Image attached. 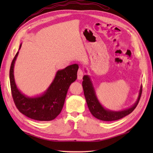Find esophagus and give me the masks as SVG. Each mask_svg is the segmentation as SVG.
I'll use <instances>...</instances> for the list:
<instances>
[{"instance_id": "esophagus-1", "label": "esophagus", "mask_w": 153, "mask_h": 153, "mask_svg": "<svg viewBox=\"0 0 153 153\" xmlns=\"http://www.w3.org/2000/svg\"><path fill=\"white\" fill-rule=\"evenodd\" d=\"M83 75H84V71H83L82 69L79 68V69L78 70V71H77V79L79 80L82 79L83 78Z\"/></svg>"}]
</instances>
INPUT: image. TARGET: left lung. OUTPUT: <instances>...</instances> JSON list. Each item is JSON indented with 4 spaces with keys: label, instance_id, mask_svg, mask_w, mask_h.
<instances>
[{
    "label": "left lung",
    "instance_id": "obj_1",
    "mask_svg": "<svg viewBox=\"0 0 153 153\" xmlns=\"http://www.w3.org/2000/svg\"><path fill=\"white\" fill-rule=\"evenodd\" d=\"M83 89L84 91L86 102L88 108L92 115L96 118L102 120V121H114L121 119L127 115L129 114L134 111V109L137 106L139 100H140L142 93V86H141L139 91L138 99L137 101L131 107L121 111H112L104 108L97 99L95 89L93 86V83L91 81L89 76L85 75L83 77Z\"/></svg>",
    "mask_w": 153,
    "mask_h": 153
}]
</instances>
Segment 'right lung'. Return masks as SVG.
<instances>
[{
	"label": "right lung",
	"instance_id": "obj_1",
	"mask_svg": "<svg viewBox=\"0 0 153 153\" xmlns=\"http://www.w3.org/2000/svg\"><path fill=\"white\" fill-rule=\"evenodd\" d=\"M22 44L19 46L20 49ZM18 52L10 69V81L13 100L16 108L23 114L38 121H51L56 118L63 108L66 94L71 83L77 79L78 65L75 64L58 70L53 82L43 95L29 97L19 91L14 76V63Z\"/></svg>",
	"mask_w": 153,
	"mask_h": 153
}]
</instances>
